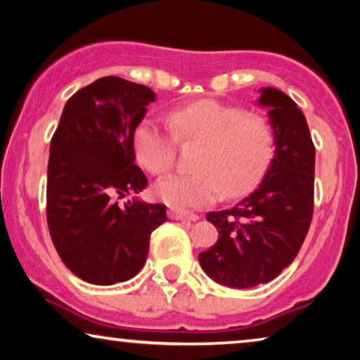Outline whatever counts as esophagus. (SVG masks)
<instances>
[{
    "mask_svg": "<svg viewBox=\"0 0 360 360\" xmlns=\"http://www.w3.org/2000/svg\"><path fill=\"white\" fill-rule=\"evenodd\" d=\"M169 218L175 221H198L200 216L195 213H186V211H179V210H170Z\"/></svg>",
    "mask_w": 360,
    "mask_h": 360,
    "instance_id": "1",
    "label": "esophagus"
}]
</instances>
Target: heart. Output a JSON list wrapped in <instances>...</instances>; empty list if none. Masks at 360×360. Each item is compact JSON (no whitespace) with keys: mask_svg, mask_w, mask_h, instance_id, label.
<instances>
[{"mask_svg":"<svg viewBox=\"0 0 360 360\" xmlns=\"http://www.w3.org/2000/svg\"><path fill=\"white\" fill-rule=\"evenodd\" d=\"M172 129L154 120H142L134 131L137 160L152 174L174 165L179 139L200 141L193 174H172L155 185V196L175 210L201 208L226 193L243 195L255 186L275 152L272 122L243 108L216 100H198L175 108Z\"/></svg>","mask_w":360,"mask_h":360,"instance_id":"obj_1","label":"heart"}]
</instances>
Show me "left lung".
Wrapping results in <instances>:
<instances>
[{"label":"left lung","mask_w":360,"mask_h":360,"mask_svg":"<svg viewBox=\"0 0 360 360\" xmlns=\"http://www.w3.org/2000/svg\"><path fill=\"white\" fill-rule=\"evenodd\" d=\"M275 131V152L264 180L229 210L206 219L218 229V243L200 252L201 267L214 282L250 288L274 280L302 249L313 218L314 146L307 117L277 88H262Z\"/></svg>","instance_id":"8db88e82"}]
</instances>
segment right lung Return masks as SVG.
<instances>
[{"instance_id":"obj_1","label":"right lung","mask_w":360,"mask_h":360,"mask_svg":"<svg viewBox=\"0 0 360 360\" xmlns=\"http://www.w3.org/2000/svg\"><path fill=\"white\" fill-rule=\"evenodd\" d=\"M149 86L103 77L67 101L51 141L47 224L62 262L93 285L126 282L144 267L150 234L167 221L165 205L129 200L147 179L134 164V131Z\"/></svg>"}]
</instances>
